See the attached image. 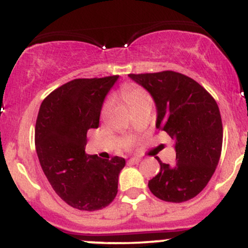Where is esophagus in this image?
I'll return each mask as SVG.
<instances>
[{
    "mask_svg": "<svg viewBox=\"0 0 248 248\" xmlns=\"http://www.w3.org/2000/svg\"><path fill=\"white\" fill-rule=\"evenodd\" d=\"M140 161H141L140 157H130L128 162H129V164H132V165H138Z\"/></svg>",
    "mask_w": 248,
    "mask_h": 248,
    "instance_id": "esophagus-1",
    "label": "esophagus"
}]
</instances>
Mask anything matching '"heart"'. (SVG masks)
<instances>
[{
    "label": "heart",
    "mask_w": 248,
    "mask_h": 248,
    "mask_svg": "<svg viewBox=\"0 0 248 248\" xmlns=\"http://www.w3.org/2000/svg\"><path fill=\"white\" fill-rule=\"evenodd\" d=\"M120 97L126 102V105L128 106L130 109H134V108L139 107V106L143 105V103L151 102V96H149L148 92L146 89H143L142 87L138 86L135 83H124L119 89ZM111 107V100H107L105 102L102 107V116L107 115V113L109 111ZM133 145V141L130 140L127 142L126 147L129 148Z\"/></svg>",
    "instance_id": "1"
}]
</instances>
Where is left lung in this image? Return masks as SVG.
<instances>
[{
  "mask_svg": "<svg viewBox=\"0 0 248 248\" xmlns=\"http://www.w3.org/2000/svg\"><path fill=\"white\" fill-rule=\"evenodd\" d=\"M157 108L156 128L175 141L176 164L160 162L148 187L160 200L185 202L211 180L222 148V121L216 100L201 84L173 70L129 74Z\"/></svg>",
  "mask_w": 248,
  "mask_h": 248,
  "instance_id": "1",
  "label": "left lung"
}]
</instances>
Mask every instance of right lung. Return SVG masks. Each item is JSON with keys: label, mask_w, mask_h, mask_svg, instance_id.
<instances>
[{"label": "right lung", "mask_w": 248, "mask_h": 248, "mask_svg": "<svg viewBox=\"0 0 248 248\" xmlns=\"http://www.w3.org/2000/svg\"><path fill=\"white\" fill-rule=\"evenodd\" d=\"M119 75L75 78L56 88L41 103L35 147L49 184L62 200L80 211L107 207L118 194L124 157L87 155V132L99 127L106 94Z\"/></svg>", "instance_id": "right-lung-1"}]
</instances>
